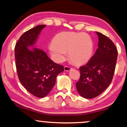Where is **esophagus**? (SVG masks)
Here are the masks:
<instances>
[{"instance_id": "obj_1", "label": "esophagus", "mask_w": 127, "mask_h": 127, "mask_svg": "<svg viewBox=\"0 0 127 127\" xmlns=\"http://www.w3.org/2000/svg\"><path fill=\"white\" fill-rule=\"evenodd\" d=\"M72 69V68L71 66H64V70L65 71H69L70 70Z\"/></svg>"}]
</instances>
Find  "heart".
<instances>
[{"label": "heart", "mask_w": 127, "mask_h": 127, "mask_svg": "<svg viewBox=\"0 0 127 127\" xmlns=\"http://www.w3.org/2000/svg\"><path fill=\"white\" fill-rule=\"evenodd\" d=\"M49 49L56 62L65 60L66 52L69 51L72 62L81 65L87 62L92 57L94 44L90 36L85 33L63 32L55 36Z\"/></svg>", "instance_id": "1"}]
</instances>
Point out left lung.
Masks as SVG:
<instances>
[{"label":"left lung","mask_w":127,"mask_h":127,"mask_svg":"<svg viewBox=\"0 0 127 127\" xmlns=\"http://www.w3.org/2000/svg\"><path fill=\"white\" fill-rule=\"evenodd\" d=\"M98 48L88 62L79 68L80 78L76 87L81 96L87 99L98 96L111 82L115 72L118 51L113 42L96 32Z\"/></svg>","instance_id":"left-lung-1"}]
</instances>
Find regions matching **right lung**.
I'll use <instances>...</instances> for the list:
<instances>
[{"mask_svg":"<svg viewBox=\"0 0 127 127\" xmlns=\"http://www.w3.org/2000/svg\"><path fill=\"white\" fill-rule=\"evenodd\" d=\"M45 25H38L23 34L15 48L16 67L19 79L25 88L38 98L46 96L55 84L58 75L64 71L62 65L49 58L44 51L28 47L35 44Z\"/></svg>","mask_w":127,"mask_h":127,"instance_id":"add662e5","label":"right lung"}]
</instances>
